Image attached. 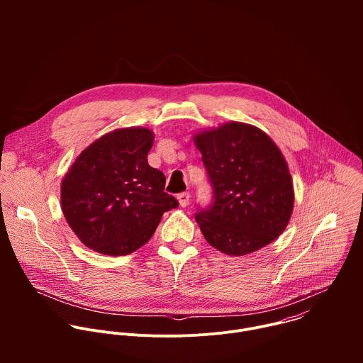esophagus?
Returning a JSON list of instances; mask_svg holds the SVG:
<instances>
[{
    "label": "esophagus",
    "mask_w": 363,
    "mask_h": 363,
    "mask_svg": "<svg viewBox=\"0 0 363 363\" xmlns=\"http://www.w3.org/2000/svg\"><path fill=\"white\" fill-rule=\"evenodd\" d=\"M189 198H191V195H189L188 192H182V194H179V195L177 196V199H178V202H179L181 206H186V205L189 203Z\"/></svg>",
    "instance_id": "esophagus-1"
}]
</instances>
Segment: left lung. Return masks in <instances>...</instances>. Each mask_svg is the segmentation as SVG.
<instances>
[{
  "label": "left lung",
  "instance_id": "1",
  "mask_svg": "<svg viewBox=\"0 0 363 363\" xmlns=\"http://www.w3.org/2000/svg\"><path fill=\"white\" fill-rule=\"evenodd\" d=\"M194 143L214 189L210 208L195 216L205 240L235 257L273 242L294 206L293 179L279 146L241 122L199 130Z\"/></svg>",
  "mask_w": 363,
  "mask_h": 363
}]
</instances>
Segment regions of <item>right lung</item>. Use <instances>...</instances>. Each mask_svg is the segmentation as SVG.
<instances>
[{
    "label": "right lung",
    "mask_w": 363,
    "mask_h": 363,
    "mask_svg": "<svg viewBox=\"0 0 363 363\" xmlns=\"http://www.w3.org/2000/svg\"><path fill=\"white\" fill-rule=\"evenodd\" d=\"M155 135L115 129L90 143L62 181V211L79 240L96 252L126 255L149 241L178 201L165 175L147 164Z\"/></svg>",
    "instance_id": "add662e5"
}]
</instances>
